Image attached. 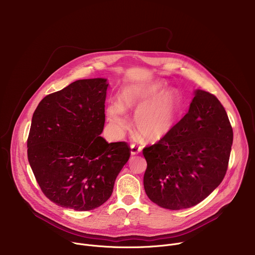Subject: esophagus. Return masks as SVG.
I'll return each instance as SVG.
<instances>
[{
    "label": "esophagus",
    "instance_id": "34e87169",
    "mask_svg": "<svg viewBox=\"0 0 255 255\" xmlns=\"http://www.w3.org/2000/svg\"><path fill=\"white\" fill-rule=\"evenodd\" d=\"M142 150L141 146H138L136 144H131V154L132 155H136L138 153H140Z\"/></svg>",
    "mask_w": 255,
    "mask_h": 255
}]
</instances>
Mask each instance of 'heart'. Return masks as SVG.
<instances>
[{"label": "heart", "mask_w": 255, "mask_h": 255, "mask_svg": "<svg viewBox=\"0 0 255 255\" xmlns=\"http://www.w3.org/2000/svg\"><path fill=\"white\" fill-rule=\"evenodd\" d=\"M160 82L126 87L121 93V104L108 107V119L118 130L129 126L124 109L134 111L137 132L147 141L164 138L173 128L180 106L178 93L173 89L161 91Z\"/></svg>", "instance_id": "heart-1"}]
</instances>
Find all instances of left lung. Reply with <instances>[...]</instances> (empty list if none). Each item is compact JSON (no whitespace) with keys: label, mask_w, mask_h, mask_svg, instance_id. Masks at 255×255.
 Instances as JSON below:
<instances>
[{"label":"left lung","mask_w":255,"mask_h":255,"mask_svg":"<svg viewBox=\"0 0 255 255\" xmlns=\"http://www.w3.org/2000/svg\"><path fill=\"white\" fill-rule=\"evenodd\" d=\"M232 142L223 105L213 94L197 90L183 119L164 138L143 148L145 193L164 209L196 206L223 180Z\"/></svg>","instance_id":"8db88e82"}]
</instances>
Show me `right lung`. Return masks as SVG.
I'll use <instances>...</instances> for the list:
<instances>
[{
	"instance_id": "obj_1",
	"label": "right lung",
	"mask_w": 255,
	"mask_h": 255,
	"mask_svg": "<svg viewBox=\"0 0 255 255\" xmlns=\"http://www.w3.org/2000/svg\"><path fill=\"white\" fill-rule=\"evenodd\" d=\"M107 88L105 79L76 81L43 98L33 114L28 160L42 193L60 207L103 205L130 157L127 142L100 136Z\"/></svg>"
}]
</instances>
